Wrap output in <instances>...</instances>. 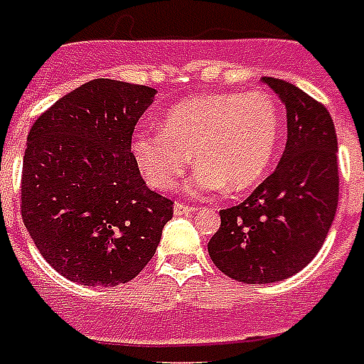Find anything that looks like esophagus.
<instances>
[{
    "label": "esophagus",
    "mask_w": 364,
    "mask_h": 364,
    "mask_svg": "<svg viewBox=\"0 0 364 364\" xmlns=\"http://www.w3.org/2000/svg\"><path fill=\"white\" fill-rule=\"evenodd\" d=\"M194 210H196V208L188 206V204H183V202H176V206H173V213H176V215H191V213H194Z\"/></svg>",
    "instance_id": "obj_1"
}]
</instances>
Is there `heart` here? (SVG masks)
I'll return each instance as SVG.
<instances>
[{
  "instance_id": "1",
  "label": "heart",
  "mask_w": 364,
  "mask_h": 364,
  "mask_svg": "<svg viewBox=\"0 0 364 364\" xmlns=\"http://www.w3.org/2000/svg\"><path fill=\"white\" fill-rule=\"evenodd\" d=\"M281 107L271 93H208L177 102L164 114L162 129H137L132 154L146 183L171 191L191 166L193 194L256 187L274 160L281 139Z\"/></svg>"
}]
</instances>
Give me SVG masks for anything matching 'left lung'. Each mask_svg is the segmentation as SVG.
Listing matches in <instances>:
<instances>
[{
    "mask_svg": "<svg viewBox=\"0 0 364 364\" xmlns=\"http://www.w3.org/2000/svg\"><path fill=\"white\" fill-rule=\"evenodd\" d=\"M287 107L288 139L277 170L238 206L221 210L208 252L244 284L292 277L317 256L338 208V137L323 102L279 77H262Z\"/></svg>",
    "mask_w": 364,
    "mask_h": 364,
    "instance_id": "1",
    "label": "left lung"
}]
</instances>
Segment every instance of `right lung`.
<instances>
[{"label": "right lung", "mask_w": 364, "mask_h": 364, "mask_svg": "<svg viewBox=\"0 0 364 364\" xmlns=\"http://www.w3.org/2000/svg\"><path fill=\"white\" fill-rule=\"evenodd\" d=\"M149 85L97 77L49 107L28 133L21 215L57 273L118 287L152 259L173 202L146 187L132 154Z\"/></svg>", "instance_id": "add662e5"}]
</instances>
